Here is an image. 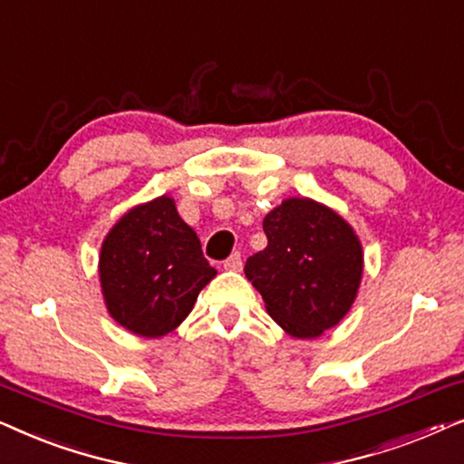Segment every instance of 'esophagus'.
<instances>
[{"instance_id": "esophagus-1", "label": "esophagus", "mask_w": 464, "mask_h": 464, "mask_svg": "<svg viewBox=\"0 0 464 464\" xmlns=\"http://www.w3.org/2000/svg\"><path fill=\"white\" fill-rule=\"evenodd\" d=\"M224 268H226V270H234V272L243 270V257H240V253H238V251H237V253H232V256L226 259V262H224Z\"/></svg>"}]
</instances>
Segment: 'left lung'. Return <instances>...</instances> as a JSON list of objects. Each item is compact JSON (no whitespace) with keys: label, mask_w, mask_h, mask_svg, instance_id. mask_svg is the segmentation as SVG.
<instances>
[{"label":"left lung","mask_w":464,"mask_h":464,"mask_svg":"<svg viewBox=\"0 0 464 464\" xmlns=\"http://www.w3.org/2000/svg\"><path fill=\"white\" fill-rule=\"evenodd\" d=\"M268 246L253 253L245 275L268 314L294 338H316L351 310L363 272L353 227L332 208L289 198L264 219Z\"/></svg>","instance_id":"obj_1"}]
</instances>
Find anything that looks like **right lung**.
<instances>
[{"label": "right lung", "mask_w": 464, "mask_h": 464, "mask_svg": "<svg viewBox=\"0 0 464 464\" xmlns=\"http://www.w3.org/2000/svg\"><path fill=\"white\" fill-rule=\"evenodd\" d=\"M218 275L169 196L126 213L107 234L99 276L110 314L145 338L173 332Z\"/></svg>", "instance_id": "right-lung-1"}]
</instances>
